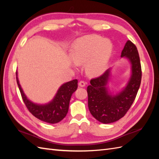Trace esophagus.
<instances>
[{"label": "esophagus", "mask_w": 159, "mask_h": 159, "mask_svg": "<svg viewBox=\"0 0 159 159\" xmlns=\"http://www.w3.org/2000/svg\"><path fill=\"white\" fill-rule=\"evenodd\" d=\"M85 85H86V83L85 81H83V80H81V81H80L79 83V86L80 87H84L85 86Z\"/></svg>", "instance_id": "34e87169"}]
</instances>
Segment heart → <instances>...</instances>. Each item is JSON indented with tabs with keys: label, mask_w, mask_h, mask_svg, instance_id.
I'll list each match as a JSON object with an SVG mask.
<instances>
[{
	"label": "heart",
	"mask_w": 159,
	"mask_h": 159,
	"mask_svg": "<svg viewBox=\"0 0 159 159\" xmlns=\"http://www.w3.org/2000/svg\"><path fill=\"white\" fill-rule=\"evenodd\" d=\"M113 43L109 39L96 35L78 39L71 47L70 55L77 66L85 64L88 76L98 77L105 72L113 52Z\"/></svg>",
	"instance_id": "heart-1"
}]
</instances>
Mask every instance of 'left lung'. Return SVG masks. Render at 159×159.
<instances>
[{
    "instance_id": "1",
    "label": "left lung",
    "mask_w": 159,
    "mask_h": 159,
    "mask_svg": "<svg viewBox=\"0 0 159 159\" xmlns=\"http://www.w3.org/2000/svg\"><path fill=\"white\" fill-rule=\"evenodd\" d=\"M121 58L130 64V76L122 89L113 93L109 88L111 68L102 76L92 79L87 87L88 107L94 118L103 124H110L123 117L133 104L141 80V67L137 47L130 41L126 42L121 51Z\"/></svg>"
}]
</instances>
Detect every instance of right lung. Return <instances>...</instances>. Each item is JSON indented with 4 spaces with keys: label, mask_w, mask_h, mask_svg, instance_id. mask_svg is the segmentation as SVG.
Masks as SVG:
<instances>
[{
    "label": "right lung",
    "mask_w": 159,
    "mask_h": 159,
    "mask_svg": "<svg viewBox=\"0 0 159 159\" xmlns=\"http://www.w3.org/2000/svg\"><path fill=\"white\" fill-rule=\"evenodd\" d=\"M16 80L24 102L29 111L38 119L49 124L58 123L66 116L71 96L78 87L77 79L63 83L51 101L41 104L32 102L26 97L20 84L18 72H16Z\"/></svg>",
    "instance_id": "right-lung-1"
}]
</instances>
